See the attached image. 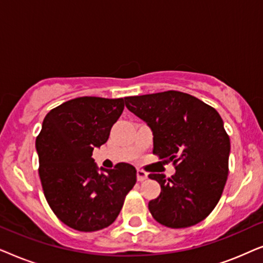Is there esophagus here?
<instances>
[{
  "mask_svg": "<svg viewBox=\"0 0 263 263\" xmlns=\"http://www.w3.org/2000/svg\"><path fill=\"white\" fill-rule=\"evenodd\" d=\"M136 177H138L139 182H142V181H145V179H147L148 176H147V172L138 168V170H136Z\"/></svg>",
  "mask_w": 263,
  "mask_h": 263,
  "instance_id": "esophagus-1",
  "label": "esophagus"
}]
</instances>
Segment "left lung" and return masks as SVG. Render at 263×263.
Wrapping results in <instances>:
<instances>
[{
	"label": "left lung",
	"mask_w": 263,
	"mask_h": 263,
	"mask_svg": "<svg viewBox=\"0 0 263 263\" xmlns=\"http://www.w3.org/2000/svg\"><path fill=\"white\" fill-rule=\"evenodd\" d=\"M125 106L153 133V154L174 161L170 178L151 174L160 195L148 210L159 224L189 228L207 218L229 175L230 138L218 111L188 93L166 91L127 97Z\"/></svg>",
	"instance_id": "1"
}]
</instances>
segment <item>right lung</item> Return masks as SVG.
Instances as JSON below:
<instances>
[{
  "label": "right lung",
  "mask_w": 263,
  "mask_h": 263,
  "mask_svg": "<svg viewBox=\"0 0 263 263\" xmlns=\"http://www.w3.org/2000/svg\"><path fill=\"white\" fill-rule=\"evenodd\" d=\"M123 109V98L68 100L46 115L35 139L45 199L56 217L78 231H98L112 224L136 183L133 165L120 163L99 171L92 158Z\"/></svg>",
  "instance_id": "obj_1"
}]
</instances>
